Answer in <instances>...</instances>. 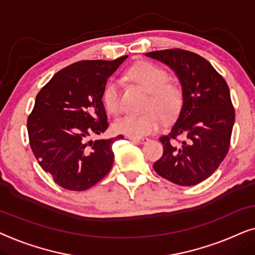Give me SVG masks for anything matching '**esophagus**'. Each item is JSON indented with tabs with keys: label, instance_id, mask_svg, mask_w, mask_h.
<instances>
[{
	"label": "esophagus",
	"instance_id": "34e87169",
	"mask_svg": "<svg viewBox=\"0 0 255 255\" xmlns=\"http://www.w3.org/2000/svg\"><path fill=\"white\" fill-rule=\"evenodd\" d=\"M128 140H130L131 142H137V143H144V142L148 141V138H137V137H131L128 136Z\"/></svg>",
	"mask_w": 255,
	"mask_h": 255
}]
</instances>
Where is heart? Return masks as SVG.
Instances as JSON below:
<instances>
[{
    "mask_svg": "<svg viewBox=\"0 0 255 255\" xmlns=\"http://www.w3.org/2000/svg\"><path fill=\"white\" fill-rule=\"evenodd\" d=\"M134 81L149 91L143 113H128L114 122V129L131 137H142L161 127L163 118H174L183 104V90L177 83L169 81V74L161 66L150 62L135 64L127 72ZM105 107L112 114L120 113L121 87L118 80L107 83L103 92Z\"/></svg>",
    "mask_w": 255,
    "mask_h": 255,
    "instance_id": "b5f03b06",
    "label": "heart"
}]
</instances>
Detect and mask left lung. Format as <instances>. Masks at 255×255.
Instances as JSON below:
<instances>
[{
	"label": "left lung",
	"mask_w": 255,
	"mask_h": 255,
	"mask_svg": "<svg viewBox=\"0 0 255 255\" xmlns=\"http://www.w3.org/2000/svg\"><path fill=\"white\" fill-rule=\"evenodd\" d=\"M171 67L182 84L183 104L167 135L163 155L154 163L161 177L182 186L210 177L226 157L234 107L226 81L205 58L191 51L168 49L145 53ZM183 136L185 140H178Z\"/></svg>",
	"instance_id": "1"
}]
</instances>
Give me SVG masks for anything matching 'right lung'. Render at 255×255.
Returning <instances> with one entry per match:
<instances>
[{"mask_svg":"<svg viewBox=\"0 0 255 255\" xmlns=\"http://www.w3.org/2000/svg\"><path fill=\"white\" fill-rule=\"evenodd\" d=\"M126 58L71 64L37 94L26 121L30 148L43 170L64 189L84 191L112 169V147L124 136L96 141L90 137L108 128L104 88Z\"/></svg>","mask_w":255,"mask_h":255,"instance_id":"add662e5","label":"right lung"}]
</instances>
